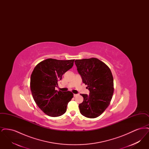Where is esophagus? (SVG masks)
<instances>
[{"label":"esophagus","mask_w":149,"mask_h":149,"mask_svg":"<svg viewBox=\"0 0 149 149\" xmlns=\"http://www.w3.org/2000/svg\"><path fill=\"white\" fill-rule=\"evenodd\" d=\"M78 95V94H74V97H76V96H77Z\"/></svg>","instance_id":"34e87169"}]
</instances>
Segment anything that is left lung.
<instances>
[{
    "instance_id": "left-lung-1",
    "label": "left lung",
    "mask_w": 149,
    "mask_h": 149,
    "mask_svg": "<svg viewBox=\"0 0 149 149\" xmlns=\"http://www.w3.org/2000/svg\"><path fill=\"white\" fill-rule=\"evenodd\" d=\"M75 63L83 83L90 91L81 94L84 100L79 104L80 112L94 118L103 113L109 105L114 92L113 78L109 68L97 58L76 60Z\"/></svg>"
}]
</instances>
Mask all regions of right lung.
<instances>
[{"instance_id":"right-lung-1","label":"right lung","mask_w":149,"mask_h":149,"mask_svg":"<svg viewBox=\"0 0 149 149\" xmlns=\"http://www.w3.org/2000/svg\"><path fill=\"white\" fill-rule=\"evenodd\" d=\"M75 60L47 58L37 64L31 76L30 88L36 104L50 117H58L66 111L72 93L57 91L55 87L63 75L70 69Z\"/></svg>"}]
</instances>
